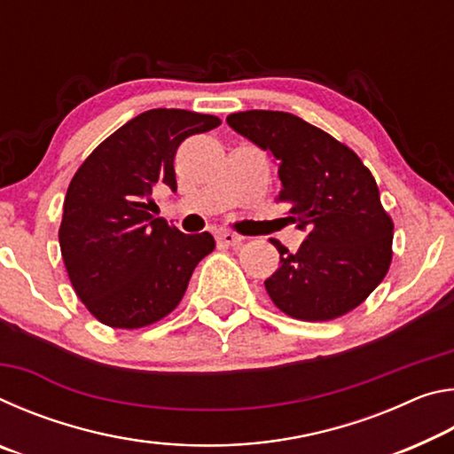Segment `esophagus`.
I'll return each mask as SVG.
<instances>
[{
  "instance_id": "obj_1",
  "label": "esophagus",
  "mask_w": 454,
  "mask_h": 454,
  "mask_svg": "<svg viewBox=\"0 0 454 454\" xmlns=\"http://www.w3.org/2000/svg\"><path fill=\"white\" fill-rule=\"evenodd\" d=\"M216 240L224 246H236V244H240L244 238L234 234V232H228V230H220V232L216 234Z\"/></svg>"
}]
</instances>
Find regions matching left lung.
I'll list each match as a JSON object with an SVG mask.
<instances>
[{"label": "left lung", "mask_w": 454, "mask_h": 454, "mask_svg": "<svg viewBox=\"0 0 454 454\" xmlns=\"http://www.w3.org/2000/svg\"><path fill=\"white\" fill-rule=\"evenodd\" d=\"M228 126L278 164L290 222L306 232L298 252L278 240L280 268L264 286L298 320H333L379 286L393 258L395 224L379 186L355 152L288 112L230 114Z\"/></svg>", "instance_id": "left-lung-1"}]
</instances>
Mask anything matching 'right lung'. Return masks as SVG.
I'll return each mask as SVG.
<instances>
[{"instance_id":"1","label":"right lung","mask_w":454,"mask_h":454,"mask_svg":"<svg viewBox=\"0 0 454 454\" xmlns=\"http://www.w3.org/2000/svg\"><path fill=\"white\" fill-rule=\"evenodd\" d=\"M216 126L208 114L148 110L106 137L72 178L59 248L75 294L104 325L142 328L164 318L214 250L210 232L184 234L150 210L158 188H178V145Z\"/></svg>"}]
</instances>
